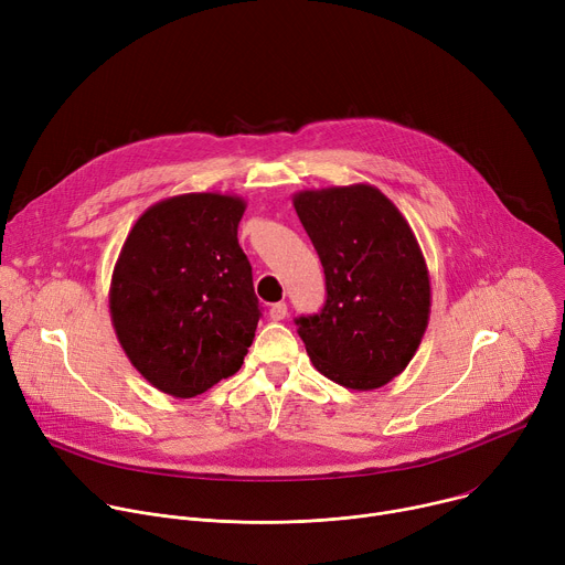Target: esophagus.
<instances>
[{"mask_svg":"<svg viewBox=\"0 0 565 565\" xmlns=\"http://www.w3.org/2000/svg\"><path fill=\"white\" fill-rule=\"evenodd\" d=\"M286 316H288V306H286L284 301H277V303L270 306V318H273L275 322L286 320Z\"/></svg>","mask_w":565,"mask_h":565,"instance_id":"obj_1","label":"esophagus"}]
</instances>
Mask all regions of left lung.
<instances>
[{"instance_id": "left-lung-1", "label": "left lung", "mask_w": 565, "mask_h": 565, "mask_svg": "<svg viewBox=\"0 0 565 565\" xmlns=\"http://www.w3.org/2000/svg\"><path fill=\"white\" fill-rule=\"evenodd\" d=\"M292 204L327 277L324 309L295 320L306 353L342 387H383L413 361L430 318L417 236L372 184L306 189Z\"/></svg>"}]
</instances>
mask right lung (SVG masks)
<instances>
[{
  "label": "right lung",
  "instance_id": "add662e5",
  "mask_svg": "<svg viewBox=\"0 0 565 565\" xmlns=\"http://www.w3.org/2000/svg\"><path fill=\"white\" fill-rule=\"evenodd\" d=\"M245 200L182 193L148 207L115 264L110 318L132 367L191 398L234 376L259 324L252 266L238 245Z\"/></svg>",
  "mask_w": 565,
  "mask_h": 565
}]
</instances>
